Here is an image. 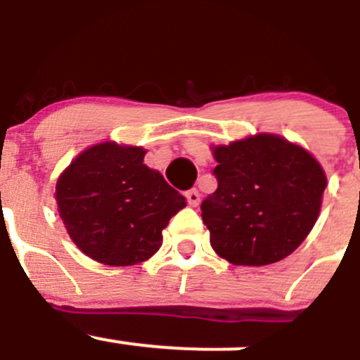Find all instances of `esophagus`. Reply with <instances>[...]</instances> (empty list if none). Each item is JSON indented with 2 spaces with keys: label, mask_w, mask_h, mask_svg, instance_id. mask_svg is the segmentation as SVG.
<instances>
[{
  "label": "esophagus",
  "mask_w": 360,
  "mask_h": 360,
  "mask_svg": "<svg viewBox=\"0 0 360 360\" xmlns=\"http://www.w3.org/2000/svg\"><path fill=\"white\" fill-rule=\"evenodd\" d=\"M186 202L190 204V206H192V208H195V206H199V202H200V193L197 192V190H188L186 192Z\"/></svg>",
  "instance_id": "obj_1"
}]
</instances>
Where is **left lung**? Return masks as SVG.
<instances>
[{"mask_svg": "<svg viewBox=\"0 0 360 360\" xmlns=\"http://www.w3.org/2000/svg\"><path fill=\"white\" fill-rule=\"evenodd\" d=\"M217 190L200 204L217 255L233 265L283 260L316 224L326 177L305 148L258 134L213 150Z\"/></svg>", "mask_w": 360, "mask_h": 360, "instance_id": "1", "label": "left lung"}]
</instances>
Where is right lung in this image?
Returning a JSON list of instances; mask_svg holds the SVG:
<instances>
[{
  "instance_id": "obj_1",
  "label": "right lung",
  "mask_w": 360,
  "mask_h": 360,
  "mask_svg": "<svg viewBox=\"0 0 360 360\" xmlns=\"http://www.w3.org/2000/svg\"><path fill=\"white\" fill-rule=\"evenodd\" d=\"M145 150L100 143L87 148L57 181L55 197L71 240L105 265H134L163 242L168 220L186 206Z\"/></svg>"
}]
</instances>
